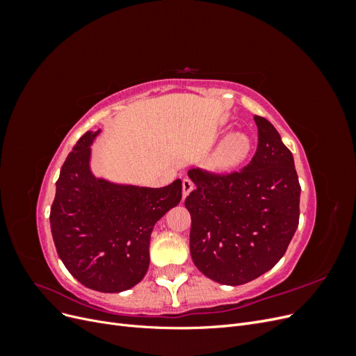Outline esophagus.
Returning <instances> with one entry per match:
<instances>
[{"instance_id": "esophagus-1", "label": "esophagus", "mask_w": 356, "mask_h": 356, "mask_svg": "<svg viewBox=\"0 0 356 356\" xmlns=\"http://www.w3.org/2000/svg\"><path fill=\"white\" fill-rule=\"evenodd\" d=\"M193 188H195V184H193V182L190 181V179H182V197H187L190 193L193 191Z\"/></svg>"}]
</instances>
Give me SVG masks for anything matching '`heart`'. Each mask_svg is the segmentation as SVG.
<instances>
[{
    "label": "heart",
    "instance_id": "heart-1",
    "mask_svg": "<svg viewBox=\"0 0 356 356\" xmlns=\"http://www.w3.org/2000/svg\"><path fill=\"white\" fill-rule=\"evenodd\" d=\"M252 152V139L246 134L234 132L225 136L221 144L213 149L209 157V168L215 172H229L250 157Z\"/></svg>",
    "mask_w": 356,
    "mask_h": 356
}]
</instances>
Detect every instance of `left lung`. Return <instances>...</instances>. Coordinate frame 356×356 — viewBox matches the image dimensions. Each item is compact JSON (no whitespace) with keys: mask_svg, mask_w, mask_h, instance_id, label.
<instances>
[{"mask_svg":"<svg viewBox=\"0 0 356 356\" xmlns=\"http://www.w3.org/2000/svg\"><path fill=\"white\" fill-rule=\"evenodd\" d=\"M254 120L258 147L250 165L227 175L188 170L196 186L184 202L193 263L222 285H242L270 270L298 225L301 188L293 153L270 122Z\"/></svg>","mask_w":356,"mask_h":356,"instance_id":"obj_1","label":"left lung"}]
</instances>
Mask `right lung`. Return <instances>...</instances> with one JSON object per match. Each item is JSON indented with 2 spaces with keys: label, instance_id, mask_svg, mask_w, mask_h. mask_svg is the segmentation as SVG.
Wrapping results in <instances>:
<instances>
[{
  "label": "right lung",
  "instance_id": "1",
  "mask_svg": "<svg viewBox=\"0 0 356 356\" xmlns=\"http://www.w3.org/2000/svg\"><path fill=\"white\" fill-rule=\"evenodd\" d=\"M99 132H86L62 165L50 229L59 258L80 284L99 293H122L145 276L149 236L179 203L182 182L149 188L96 178L90 145Z\"/></svg>",
  "mask_w": 356,
  "mask_h": 356
}]
</instances>
